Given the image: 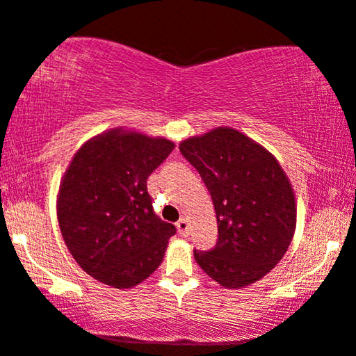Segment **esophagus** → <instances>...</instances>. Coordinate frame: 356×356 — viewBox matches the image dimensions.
<instances>
[{
  "label": "esophagus",
  "instance_id": "esophagus-1",
  "mask_svg": "<svg viewBox=\"0 0 356 356\" xmlns=\"http://www.w3.org/2000/svg\"><path fill=\"white\" fill-rule=\"evenodd\" d=\"M177 228H178V232H179V235L181 236H188L189 235V222H188V218H179V220L177 222Z\"/></svg>",
  "mask_w": 356,
  "mask_h": 356
}]
</instances>
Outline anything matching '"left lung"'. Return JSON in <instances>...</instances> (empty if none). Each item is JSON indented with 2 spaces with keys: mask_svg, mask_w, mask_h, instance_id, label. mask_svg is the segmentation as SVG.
Listing matches in <instances>:
<instances>
[{
  "mask_svg": "<svg viewBox=\"0 0 356 356\" xmlns=\"http://www.w3.org/2000/svg\"><path fill=\"white\" fill-rule=\"evenodd\" d=\"M216 209L218 240L194 259L225 289H243L274 269L296 227L295 194L274 155L232 128L179 144Z\"/></svg>",
  "mask_w": 356,
  "mask_h": 356,
  "instance_id": "obj_1",
  "label": "left lung"
}]
</instances>
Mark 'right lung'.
<instances>
[{"label":"right lung","instance_id":"obj_1","mask_svg":"<svg viewBox=\"0 0 356 356\" xmlns=\"http://www.w3.org/2000/svg\"><path fill=\"white\" fill-rule=\"evenodd\" d=\"M173 149L168 139L111 129L72 157L58 222L77 264L102 284L131 289L162 262L177 228L155 216L147 178Z\"/></svg>","mask_w":356,"mask_h":356}]
</instances>
